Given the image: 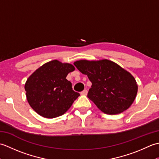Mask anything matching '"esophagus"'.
<instances>
[{"instance_id": "esophagus-1", "label": "esophagus", "mask_w": 159, "mask_h": 159, "mask_svg": "<svg viewBox=\"0 0 159 159\" xmlns=\"http://www.w3.org/2000/svg\"><path fill=\"white\" fill-rule=\"evenodd\" d=\"M87 92H88V91H87V89H84L83 92H80V93H81V95H87Z\"/></svg>"}]
</instances>
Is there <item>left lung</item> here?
<instances>
[{"label": "left lung", "mask_w": 159, "mask_h": 159, "mask_svg": "<svg viewBox=\"0 0 159 159\" xmlns=\"http://www.w3.org/2000/svg\"><path fill=\"white\" fill-rule=\"evenodd\" d=\"M92 82L87 97L104 113L117 114L130 107L137 93L134 78L109 60H80L74 63Z\"/></svg>", "instance_id": "obj_1"}]
</instances>
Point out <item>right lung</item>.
Wrapping results in <instances>:
<instances>
[{
	"mask_svg": "<svg viewBox=\"0 0 159 159\" xmlns=\"http://www.w3.org/2000/svg\"><path fill=\"white\" fill-rule=\"evenodd\" d=\"M74 70L69 63L57 60L43 64L33 72L25 83L26 98L30 106L40 116L54 118L68 110L80 93L72 89V83L66 79Z\"/></svg>",
	"mask_w": 159,
	"mask_h": 159,
	"instance_id": "obj_1",
	"label": "right lung"
}]
</instances>
